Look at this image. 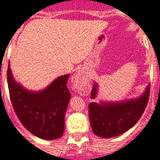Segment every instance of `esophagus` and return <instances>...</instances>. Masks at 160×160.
I'll return each instance as SVG.
<instances>
[{"instance_id": "esophagus-1", "label": "esophagus", "mask_w": 160, "mask_h": 160, "mask_svg": "<svg viewBox=\"0 0 160 160\" xmlns=\"http://www.w3.org/2000/svg\"><path fill=\"white\" fill-rule=\"evenodd\" d=\"M75 80L76 82L78 83L79 84H83L84 83L86 82L87 80V76H85V74L83 71H79L75 76Z\"/></svg>"}]
</instances>
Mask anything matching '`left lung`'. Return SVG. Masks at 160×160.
Here are the masks:
<instances>
[{"label": "left lung", "instance_id": "8db88e82", "mask_svg": "<svg viewBox=\"0 0 160 160\" xmlns=\"http://www.w3.org/2000/svg\"><path fill=\"white\" fill-rule=\"evenodd\" d=\"M149 84L145 93L136 99L123 102H92L89 104V114L92 131L102 138H111L122 134L140 120L145 112L150 97ZM98 84H93L91 98H95Z\"/></svg>", "mask_w": 160, "mask_h": 160}]
</instances>
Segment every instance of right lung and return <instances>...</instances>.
Wrapping results in <instances>:
<instances>
[{"label":"right lung","mask_w":160,"mask_h":160,"mask_svg":"<svg viewBox=\"0 0 160 160\" xmlns=\"http://www.w3.org/2000/svg\"><path fill=\"white\" fill-rule=\"evenodd\" d=\"M69 76L57 78L41 91H29L15 82L9 63L7 82L13 108L24 127L34 136L55 140L63 135L65 113L71 98Z\"/></svg>","instance_id":"right-lung-1"}]
</instances>
